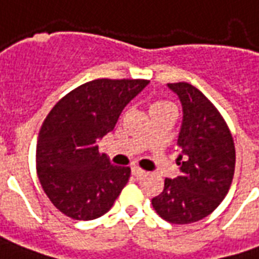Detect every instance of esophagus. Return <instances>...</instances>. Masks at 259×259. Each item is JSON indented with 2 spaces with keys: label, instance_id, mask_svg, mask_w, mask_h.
Masks as SVG:
<instances>
[{
  "label": "esophagus",
  "instance_id": "34e87169",
  "mask_svg": "<svg viewBox=\"0 0 259 259\" xmlns=\"http://www.w3.org/2000/svg\"><path fill=\"white\" fill-rule=\"evenodd\" d=\"M132 174L135 176V177H141V176H144L145 171L143 170V168L137 167V166H135V167H132Z\"/></svg>",
  "mask_w": 259,
  "mask_h": 259
}]
</instances>
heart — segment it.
<instances>
[{
    "instance_id": "obj_1",
    "label": "heart",
    "mask_w": 259,
    "mask_h": 259,
    "mask_svg": "<svg viewBox=\"0 0 259 259\" xmlns=\"http://www.w3.org/2000/svg\"><path fill=\"white\" fill-rule=\"evenodd\" d=\"M167 105H170V104H168V103H166V101H154L152 104L149 105V111L156 110V108H162V107H167Z\"/></svg>"
}]
</instances>
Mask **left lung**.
I'll use <instances>...</instances> for the list:
<instances>
[{
    "label": "left lung",
    "instance_id": "8db88e82",
    "mask_svg": "<svg viewBox=\"0 0 259 259\" xmlns=\"http://www.w3.org/2000/svg\"><path fill=\"white\" fill-rule=\"evenodd\" d=\"M183 105L177 147L181 176L164 178L152 199L159 217L171 224H191L207 217L231 188L236 152L231 130L202 92L187 82L167 83Z\"/></svg>",
    "mask_w": 259,
    "mask_h": 259
}]
</instances>
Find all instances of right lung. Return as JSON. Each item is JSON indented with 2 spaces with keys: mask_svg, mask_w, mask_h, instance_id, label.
Here are the masks:
<instances>
[{
  "mask_svg": "<svg viewBox=\"0 0 259 259\" xmlns=\"http://www.w3.org/2000/svg\"><path fill=\"white\" fill-rule=\"evenodd\" d=\"M147 79H95L71 91L39 130L37 174L44 192L67 217L89 221L108 211L130 177L99 152V140L148 85Z\"/></svg>",
  "mask_w": 259,
  "mask_h": 259,
  "instance_id": "1",
  "label": "right lung"
}]
</instances>
